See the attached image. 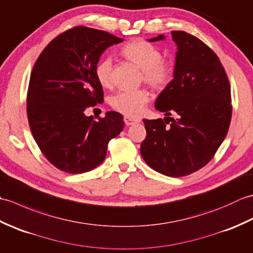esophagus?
Segmentation results:
<instances>
[{"mask_svg":"<svg viewBox=\"0 0 253 253\" xmlns=\"http://www.w3.org/2000/svg\"><path fill=\"white\" fill-rule=\"evenodd\" d=\"M124 122H125L127 126H130V125H133V124L140 123V120H137V118H132L129 116H125L124 117Z\"/></svg>","mask_w":253,"mask_h":253,"instance_id":"1","label":"esophagus"}]
</instances>
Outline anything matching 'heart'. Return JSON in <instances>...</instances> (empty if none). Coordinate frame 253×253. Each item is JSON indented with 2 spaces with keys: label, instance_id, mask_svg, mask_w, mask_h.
<instances>
[{
  "label": "heart",
  "instance_id": "1",
  "mask_svg": "<svg viewBox=\"0 0 253 253\" xmlns=\"http://www.w3.org/2000/svg\"><path fill=\"white\" fill-rule=\"evenodd\" d=\"M121 54L126 60L136 64L142 69L141 80L152 89L161 91L168 87L174 75L171 63L163 60V54L157 45L143 39H136L127 42L121 49ZM113 60L104 56L96 63L95 77L104 88L113 85ZM150 101V93L146 89L122 90L112 98V106L122 114L137 117L144 111Z\"/></svg>",
  "mask_w": 253,
  "mask_h": 253
}]
</instances>
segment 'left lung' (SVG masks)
Returning a JSON list of instances; mask_svg holds the SVG:
<instances>
[{"label": "left lung", "instance_id": "obj_1", "mask_svg": "<svg viewBox=\"0 0 253 253\" xmlns=\"http://www.w3.org/2000/svg\"><path fill=\"white\" fill-rule=\"evenodd\" d=\"M178 51L174 79L155 101L165 120H143L147 136L140 153L159 173L181 177L202 169L215 155L232 120L226 72L214 51L197 37L171 31ZM164 39L163 36L151 41Z\"/></svg>", "mask_w": 253, "mask_h": 253}]
</instances>
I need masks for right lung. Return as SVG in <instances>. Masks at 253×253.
Returning <instances> with one entry per match:
<instances>
[{
	"mask_svg": "<svg viewBox=\"0 0 253 253\" xmlns=\"http://www.w3.org/2000/svg\"><path fill=\"white\" fill-rule=\"evenodd\" d=\"M123 39L76 26L55 37L37 58L27 91V116L40 151L56 169L82 174L103 162L107 143L125 123L107 112L95 121L90 106L103 103L95 65L107 47Z\"/></svg>",
	"mask_w": 253,
	"mask_h": 253,
	"instance_id": "obj_1",
	"label": "right lung"
}]
</instances>
